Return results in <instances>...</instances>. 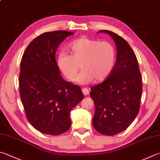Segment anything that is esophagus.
Wrapping results in <instances>:
<instances>
[{
  "label": "esophagus",
  "instance_id": "esophagus-1",
  "mask_svg": "<svg viewBox=\"0 0 160 160\" xmlns=\"http://www.w3.org/2000/svg\"><path fill=\"white\" fill-rule=\"evenodd\" d=\"M82 92H83V94L84 95H87L89 94V90L88 88H83L82 89Z\"/></svg>",
  "mask_w": 160,
  "mask_h": 160
}]
</instances>
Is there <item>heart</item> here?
<instances>
[{"label":"heart","instance_id":"b5f03b06","mask_svg":"<svg viewBox=\"0 0 160 160\" xmlns=\"http://www.w3.org/2000/svg\"><path fill=\"white\" fill-rule=\"evenodd\" d=\"M71 54L61 52L57 64L68 79H73L80 69L83 70L75 77L81 84L102 82L112 72L116 60L113 45L107 41L99 42L86 37L80 38L69 45Z\"/></svg>","mask_w":160,"mask_h":160}]
</instances>
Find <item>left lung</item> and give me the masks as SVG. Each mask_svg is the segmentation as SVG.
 <instances>
[{
    "label": "left lung",
    "mask_w": 160,
    "mask_h": 160,
    "mask_svg": "<svg viewBox=\"0 0 160 160\" xmlns=\"http://www.w3.org/2000/svg\"><path fill=\"white\" fill-rule=\"evenodd\" d=\"M117 57L114 68L107 79L93 86L90 93L95 111L94 128L100 134L113 136L127 129L137 116L142 94V84L136 55L124 39L111 31Z\"/></svg>",
    "instance_id": "8db88e82"
}]
</instances>
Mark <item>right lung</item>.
Segmentation results:
<instances>
[{
    "mask_svg": "<svg viewBox=\"0 0 160 160\" xmlns=\"http://www.w3.org/2000/svg\"><path fill=\"white\" fill-rule=\"evenodd\" d=\"M73 34L57 31L39 35L27 47L21 61L19 92L27 119L45 134L67 132L72 109L84 98L79 86L62 79L56 61L59 45Z\"/></svg>",
    "mask_w": 160,
    "mask_h": 160,
    "instance_id": "right-lung-1",
    "label": "right lung"
}]
</instances>
